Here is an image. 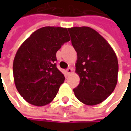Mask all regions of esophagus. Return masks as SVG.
I'll use <instances>...</instances> for the list:
<instances>
[{
  "mask_svg": "<svg viewBox=\"0 0 131 131\" xmlns=\"http://www.w3.org/2000/svg\"><path fill=\"white\" fill-rule=\"evenodd\" d=\"M66 73H68V74H69V73H71V72H72V69H71V68H68L67 69H66Z\"/></svg>",
  "mask_w": 131,
  "mask_h": 131,
  "instance_id": "obj_1",
  "label": "esophagus"
}]
</instances>
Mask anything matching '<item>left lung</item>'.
<instances>
[{
	"mask_svg": "<svg viewBox=\"0 0 131 131\" xmlns=\"http://www.w3.org/2000/svg\"><path fill=\"white\" fill-rule=\"evenodd\" d=\"M71 41L77 53L76 72L79 84L75 96L84 104L101 103L112 93L117 83L118 61L109 43L89 27L68 28Z\"/></svg>",
	"mask_w": 131,
	"mask_h": 131,
	"instance_id": "1",
	"label": "left lung"
}]
</instances>
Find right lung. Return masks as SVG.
<instances>
[{"instance_id": "obj_1", "label": "right lung", "mask_w": 131, "mask_h": 131, "mask_svg": "<svg viewBox=\"0 0 131 131\" xmlns=\"http://www.w3.org/2000/svg\"><path fill=\"white\" fill-rule=\"evenodd\" d=\"M69 41L66 28L47 26L32 33L19 48L13 63L14 83L28 103L42 106L55 98L65 81L55 63L56 52Z\"/></svg>"}]
</instances>
